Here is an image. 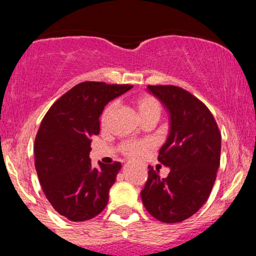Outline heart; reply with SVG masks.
I'll return each mask as SVG.
<instances>
[{"label":"heart","mask_w":256,"mask_h":256,"mask_svg":"<svg viewBox=\"0 0 256 256\" xmlns=\"http://www.w3.org/2000/svg\"><path fill=\"white\" fill-rule=\"evenodd\" d=\"M136 104L138 116H140V119L146 120L148 118H158L161 114V104L158 102L154 96L152 95H142L140 98H136L134 101ZM116 107V102H110L107 107L104 108V113H102L101 122L102 124H106L108 122V119L110 118V116L113 114L114 110ZM152 142L150 140H128V142L122 143L120 146V150H122L126 156L136 158L142 156L146 152H148L152 148Z\"/></svg>","instance_id":"b5f03b06"}]
</instances>
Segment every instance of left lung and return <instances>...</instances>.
Instances as JSON below:
<instances>
[{
  "label": "left lung",
  "mask_w": 256,
  "mask_h": 256,
  "mask_svg": "<svg viewBox=\"0 0 256 256\" xmlns=\"http://www.w3.org/2000/svg\"><path fill=\"white\" fill-rule=\"evenodd\" d=\"M170 114V132L158 160L170 167L166 178L149 166L140 192L155 219L180 222L207 201L220 165L222 134L214 116L198 98L173 85H148Z\"/></svg>",
  "instance_id": "obj_1"
}]
</instances>
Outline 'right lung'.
Returning a JSON list of instances; mask_svg holds the SVG:
<instances>
[{
    "mask_svg": "<svg viewBox=\"0 0 256 256\" xmlns=\"http://www.w3.org/2000/svg\"><path fill=\"white\" fill-rule=\"evenodd\" d=\"M132 85L84 82L52 106L34 140V166L54 210L71 222L92 219L108 204L122 164L92 167L91 138L100 134L106 104Z\"/></svg>",
    "mask_w": 256,
    "mask_h": 256,
    "instance_id": "1",
    "label": "right lung"
}]
</instances>
